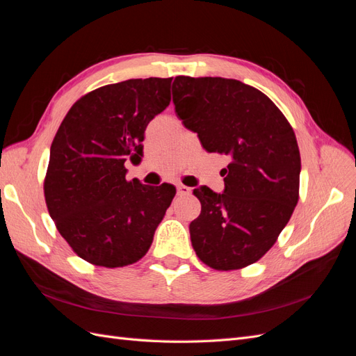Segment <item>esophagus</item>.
Masks as SVG:
<instances>
[{
  "label": "esophagus",
  "mask_w": 356,
  "mask_h": 356,
  "mask_svg": "<svg viewBox=\"0 0 356 356\" xmlns=\"http://www.w3.org/2000/svg\"><path fill=\"white\" fill-rule=\"evenodd\" d=\"M177 190H178V195H181V196H186L190 193V188L186 187V186H182V184H178Z\"/></svg>",
  "instance_id": "34e87169"
}]
</instances>
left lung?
I'll return each mask as SVG.
<instances>
[{
  "instance_id": "obj_1",
  "label": "left lung",
  "mask_w": 356,
  "mask_h": 356,
  "mask_svg": "<svg viewBox=\"0 0 356 356\" xmlns=\"http://www.w3.org/2000/svg\"><path fill=\"white\" fill-rule=\"evenodd\" d=\"M172 98L202 147L230 159L224 193L193 190L202 203L190 222L193 248L215 270L243 268L275 245L298 202L296 134L270 98L239 80L178 75Z\"/></svg>"
}]
</instances>
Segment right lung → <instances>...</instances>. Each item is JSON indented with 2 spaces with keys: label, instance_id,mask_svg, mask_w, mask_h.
Returning a JSON list of instances; mask_svg holds the SVG:
<instances>
[{
  "label": "right lung",
  "instance_id": "add662e5",
  "mask_svg": "<svg viewBox=\"0 0 356 356\" xmlns=\"http://www.w3.org/2000/svg\"><path fill=\"white\" fill-rule=\"evenodd\" d=\"M172 79H132L86 93L63 118L50 147L44 197L72 251L102 267L147 254L175 187L127 181L139 163L148 123L170 102Z\"/></svg>",
  "mask_w": 356,
  "mask_h": 356
}]
</instances>
